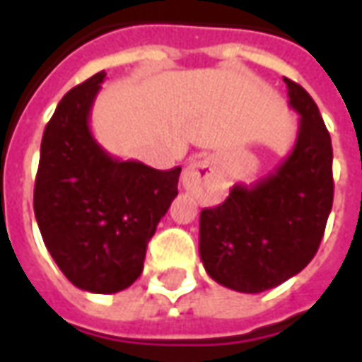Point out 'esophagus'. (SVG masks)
I'll list each match as a JSON object with an SVG mask.
<instances>
[{
    "label": "esophagus",
    "instance_id": "1",
    "mask_svg": "<svg viewBox=\"0 0 362 362\" xmlns=\"http://www.w3.org/2000/svg\"><path fill=\"white\" fill-rule=\"evenodd\" d=\"M213 163L209 158H199V160H194L186 166V170L182 174V186L188 192H196V189L202 188V184L207 176H211Z\"/></svg>",
    "mask_w": 362,
    "mask_h": 362
}]
</instances>
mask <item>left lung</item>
I'll list each match as a JSON object with an SVG mask.
<instances>
[{"mask_svg":"<svg viewBox=\"0 0 362 362\" xmlns=\"http://www.w3.org/2000/svg\"><path fill=\"white\" fill-rule=\"evenodd\" d=\"M288 106L300 116L295 147L275 173L199 215V256L219 285L262 293L303 272L318 252L334 204L332 139L312 96L291 79Z\"/></svg>","mask_w":362,"mask_h":362,"instance_id":"obj_1","label":"left lung"}]
</instances>
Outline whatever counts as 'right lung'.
Returning <instances> with one entry per match:
<instances>
[{
    "label": "right lung",
    "instance_id": "1",
    "mask_svg": "<svg viewBox=\"0 0 362 362\" xmlns=\"http://www.w3.org/2000/svg\"><path fill=\"white\" fill-rule=\"evenodd\" d=\"M104 77L100 71L69 90L44 129L35 215L67 279L112 295L141 275L147 243L178 196L182 168L118 160L95 141L89 116Z\"/></svg>",
    "mask_w": 362,
    "mask_h": 362
}]
</instances>
